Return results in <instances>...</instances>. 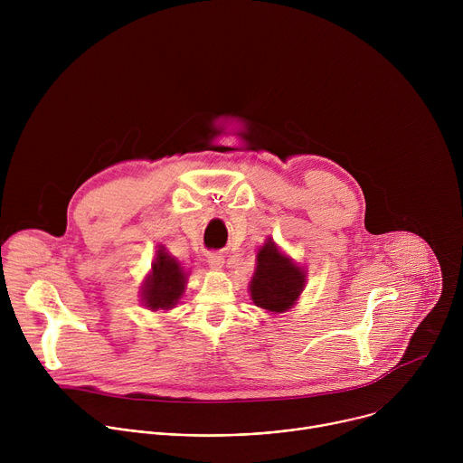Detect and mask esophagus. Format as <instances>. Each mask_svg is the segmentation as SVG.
Returning <instances> with one entry per match:
<instances>
[{
	"mask_svg": "<svg viewBox=\"0 0 463 463\" xmlns=\"http://www.w3.org/2000/svg\"><path fill=\"white\" fill-rule=\"evenodd\" d=\"M225 258H223V254H220V252H209L207 254V263H209V268H213V269H222L223 268V261Z\"/></svg>",
	"mask_w": 463,
	"mask_h": 463,
	"instance_id": "1",
	"label": "esophagus"
}]
</instances>
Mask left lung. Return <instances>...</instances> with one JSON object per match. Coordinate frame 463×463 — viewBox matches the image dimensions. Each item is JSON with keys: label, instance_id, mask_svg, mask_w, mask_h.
<instances>
[{"label": "left lung", "instance_id": "left-lung-1", "mask_svg": "<svg viewBox=\"0 0 463 463\" xmlns=\"http://www.w3.org/2000/svg\"><path fill=\"white\" fill-rule=\"evenodd\" d=\"M306 271L280 252L269 238L256 254V269L249 284L252 302L273 313H284L293 307L304 289Z\"/></svg>", "mask_w": 463, "mask_h": 463}]
</instances>
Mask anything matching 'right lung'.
<instances>
[{
	"mask_svg": "<svg viewBox=\"0 0 463 463\" xmlns=\"http://www.w3.org/2000/svg\"><path fill=\"white\" fill-rule=\"evenodd\" d=\"M186 277L188 273L181 263L159 247L152 271L141 288L143 304L152 311H168L175 307L184 293Z\"/></svg>",
	"mask_w": 463,
	"mask_h": 463,
	"instance_id": "1",
	"label": "right lung"
}]
</instances>
